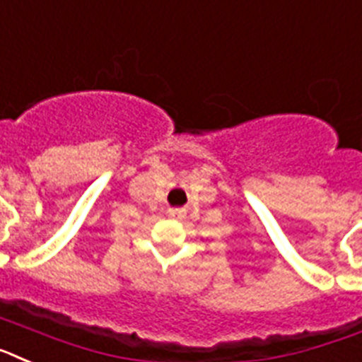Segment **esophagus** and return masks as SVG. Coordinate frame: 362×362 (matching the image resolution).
I'll list each match as a JSON object with an SVG mask.
<instances>
[{
    "label": "esophagus",
    "instance_id": "esophagus-1",
    "mask_svg": "<svg viewBox=\"0 0 362 362\" xmlns=\"http://www.w3.org/2000/svg\"><path fill=\"white\" fill-rule=\"evenodd\" d=\"M184 215L185 209H182V207H173V209H169V216H173V218H182Z\"/></svg>",
    "mask_w": 362,
    "mask_h": 362
}]
</instances>
